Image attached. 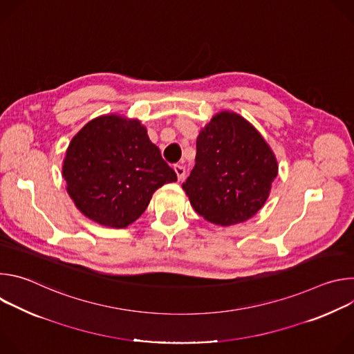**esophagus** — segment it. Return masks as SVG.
I'll return each mask as SVG.
<instances>
[{"label": "esophagus", "instance_id": "obj_1", "mask_svg": "<svg viewBox=\"0 0 354 354\" xmlns=\"http://www.w3.org/2000/svg\"><path fill=\"white\" fill-rule=\"evenodd\" d=\"M174 171H175L176 176H178V180H183V179H185V175H186L185 167H182V165H175V167H174Z\"/></svg>", "mask_w": 354, "mask_h": 354}]
</instances>
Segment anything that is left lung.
<instances>
[{"label": "left lung", "instance_id": "1", "mask_svg": "<svg viewBox=\"0 0 354 354\" xmlns=\"http://www.w3.org/2000/svg\"><path fill=\"white\" fill-rule=\"evenodd\" d=\"M277 169L262 134L238 113L224 111L200 130L196 164L182 187L197 214L227 227L263 207Z\"/></svg>", "mask_w": 354, "mask_h": 354}]
</instances>
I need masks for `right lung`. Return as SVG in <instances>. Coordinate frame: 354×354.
I'll list each match as a JSON object with an SVG mask.
<instances>
[{
	"label": "right lung",
	"mask_w": 354,
	"mask_h": 354,
	"mask_svg": "<svg viewBox=\"0 0 354 354\" xmlns=\"http://www.w3.org/2000/svg\"><path fill=\"white\" fill-rule=\"evenodd\" d=\"M63 178L77 209L112 228L134 223L158 187L178 180L140 120L119 115L99 116L73 137Z\"/></svg>",
	"instance_id": "1"
}]
</instances>
